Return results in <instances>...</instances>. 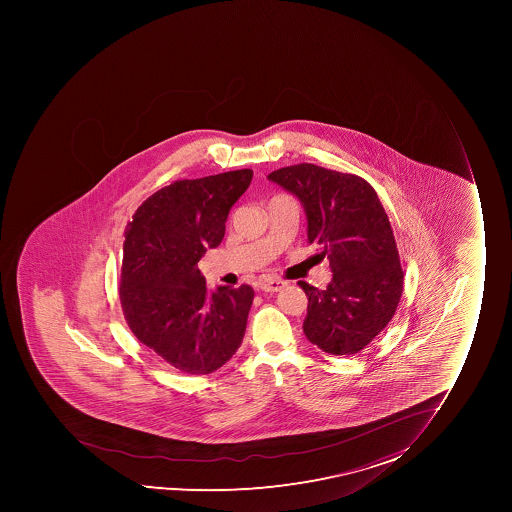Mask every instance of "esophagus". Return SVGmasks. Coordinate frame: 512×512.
Listing matches in <instances>:
<instances>
[{
  "mask_svg": "<svg viewBox=\"0 0 512 512\" xmlns=\"http://www.w3.org/2000/svg\"><path fill=\"white\" fill-rule=\"evenodd\" d=\"M287 282L280 279H264L260 282V289L264 290V292H280V290L284 289Z\"/></svg>",
  "mask_w": 512,
  "mask_h": 512,
  "instance_id": "1",
  "label": "esophagus"
}]
</instances>
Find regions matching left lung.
Here are the masks:
<instances>
[{
  "mask_svg": "<svg viewBox=\"0 0 512 512\" xmlns=\"http://www.w3.org/2000/svg\"><path fill=\"white\" fill-rule=\"evenodd\" d=\"M269 180L300 198L309 243L330 260L334 279L319 290L299 282L309 297L304 334L332 355L357 354L394 317L404 272L389 217L367 180L314 163L270 173Z\"/></svg>",
  "mask_w": 512,
  "mask_h": 512,
  "instance_id": "left-lung-1",
  "label": "left lung"
}]
</instances>
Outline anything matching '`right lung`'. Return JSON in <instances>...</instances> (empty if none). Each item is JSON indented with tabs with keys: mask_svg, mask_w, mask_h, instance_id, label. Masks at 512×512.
I'll list each match as a JSON object with an SVG mask.
<instances>
[{
	"mask_svg": "<svg viewBox=\"0 0 512 512\" xmlns=\"http://www.w3.org/2000/svg\"><path fill=\"white\" fill-rule=\"evenodd\" d=\"M250 168L177 180L137 208L125 228L118 295L133 335L188 375L212 374L242 344L253 289L207 292L197 264L225 235L233 203L252 182Z\"/></svg>",
	"mask_w": 512,
	"mask_h": 512,
	"instance_id": "1",
	"label": "right lung"
}]
</instances>
